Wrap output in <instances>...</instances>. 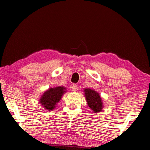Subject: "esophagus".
Returning a JSON list of instances; mask_svg holds the SVG:
<instances>
[{"mask_svg": "<svg viewBox=\"0 0 150 150\" xmlns=\"http://www.w3.org/2000/svg\"><path fill=\"white\" fill-rule=\"evenodd\" d=\"M72 90L73 91H77L78 90V86L76 84H73L72 85Z\"/></svg>", "mask_w": 150, "mask_h": 150, "instance_id": "1", "label": "esophagus"}]
</instances>
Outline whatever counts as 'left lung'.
Segmentation results:
<instances>
[{
	"mask_svg": "<svg viewBox=\"0 0 150 150\" xmlns=\"http://www.w3.org/2000/svg\"><path fill=\"white\" fill-rule=\"evenodd\" d=\"M85 95L88 106L94 112H98L102 110L103 105L99 94L90 88H85Z\"/></svg>",
	"mask_w": 150,
	"mask_h": 150,
	"instance_id": "1",
	"label": "left lung"
}]
</instances>
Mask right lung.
Returning <instances> with one entry per match:
<instances>
[{"label":"right lung","instance_id":"obj_1","mask_svg":"<svg viewBox=\"0 0 150 150\" xmlns=\"http://www.w3.org/2000/svg\"><path fill=\"white\" fill-rule=\"evenodd\" d=\"M65 88L63 87H57L50 88L44 93L40 98V103L48 110L54 109L56 104L60 100L63 94L65 92Z\"/></svg>","mask_w":150,"mask_h":150}]
</instances>
